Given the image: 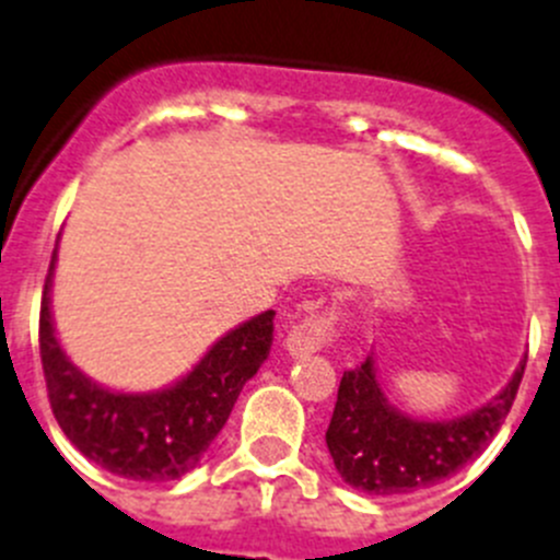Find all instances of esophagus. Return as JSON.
Instances as JSON below:
<instances>
[{"label":"esophagus","mask_w":560,"mask_h":560,"mask_svg":"<svg viewBox=\"0 0 560 560\" xmlns=\"http://www.w3.org/2000/svg\"><path fill=\"white\" fill-rule=\"evenodd\" d=\"M337 339V312L334 310H320L312 312L310 317H304L301 323L290 328L287 334V351L290 357H312L320 348L331 345Z\"/></svg>","instance_id":"1"}]
</instances>
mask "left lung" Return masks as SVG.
Returning a JSON list of instances; mask_svg holds the SVG:
<instances>
[{"label":"left lung","mask_w":560,"mask_h":560,"mask_svg":"<svg viewBox=\"0 0 560 560\" xmlns=\"http://www.w3.org/2000/svg\"><path fill=\"white\" fill-rule=\"evenodd\" d=\"M527 362V357H525ZM525 362L498 398L456 420H415L381 392L373 357L345 370L326 445L342 480L368 494H411L442 483L494 439L514 406Z\"/></svg>","instance_id":"left-lung-1"}]
</instances>
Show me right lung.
<instances>
[{
  "label": "right lung",
  "mask_w": 560,
  "mask_h": 560,
  "mask_svg": "<svg viewBox=\"0 0 560 560\" xmlns=\"http://www.w3.org/2000/svg\"><path fill=\"white\" fill-rule=\"evenodd\" d=\"M40 298V362L51 415L77 451L107 472L132 480H176L190 472L221 433L245 381L273 342V310L250 317L207 351L182 381L162 392L127 395L93 384L68 362L55 337L49 287Z\"/></svg>",
  "instance_id": "right-lung-1"
}]
</instances>
